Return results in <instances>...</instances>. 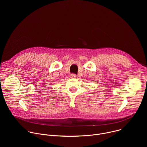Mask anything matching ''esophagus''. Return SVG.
Returning <instances> with one entry per match:
<instances>
[{"mask_svg": "<svg viewBox=\"0 0 147 147\" xmlns=\"http://www.w3.org/2000/svg\"><path fill=\"white\" fill-rule=\"evenodd\" d=\"M71 78H76V77H77V76H76V74H71Z\"/></svg>", "mask_w": 147, "mask_h": 147, "instance_id": "34e87169", "label": "esophagus"}]
</instances>
